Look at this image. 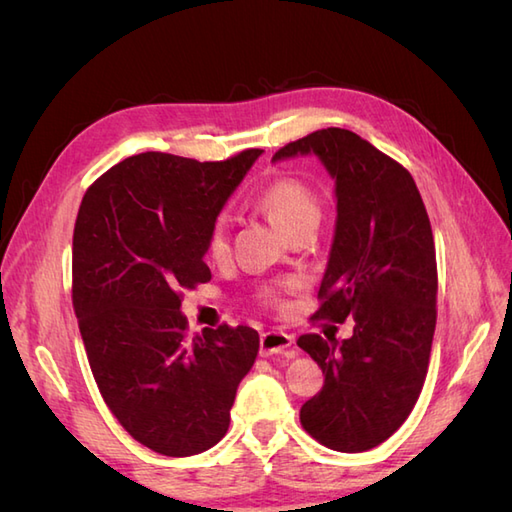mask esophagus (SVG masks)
Wrapping results in <instances>:
<instances>
[{"instance_id":"esophagus-1","label":"esophagus","mask_w":512,"mask_h":512,"mask_svg":"<svg viewBox=\"0 0 512 512\" xmlns=\"http://www.w3.org/2000/svg\"><path fill=\"white\" fill-rule=\"evenodd\" d=\"M292 339L290 334L286 332H264L262 339H259V354L262 356H277V354H284V356H295V352L290 350Z\"/></svg>"}]
</instances>
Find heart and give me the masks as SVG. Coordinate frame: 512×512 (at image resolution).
<instances>
[{"label": "heart", "instance_id": "b5f03b06", "mask_svg": "<svg viewBox=\"0 0 512 512\" xmlns=\"http://www.w3.org/2000/svg\"><path fill=\"white\" fill-rule=\"evenodd\" d=\"M257 202L288 237L308 231V228L317 231L323 217L321 202L314 191L308 184L292 178H281L268 184ZM206 255L215 262L228 255V220L224 215L217 217L209 237H206Z\"/></svg>", "mask_w": 512, "mask_h": 512}]
</instances>
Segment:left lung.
I'll return each mask as SVG.
<instances>
[{
    "label": "left lung",
    "instance_id": "obj_1",
    "mask_svg": "<svg viewBox=\"0 0 512 512\" xmlns=\"http://www.w3.org/2000/svg\"><path fill=\"white\" fill-rule=\"evenodd\" d=\"M317 156L334 180L336 222L317 319L354 334L299 347L325 383L301 407V424L323 447L361 453L407 420L427 376L436 332V246L416 182L405 167L350 129L328 127L279 149L273 162Z\"/></svg>",
    "mask_w": 512,
    "mask_h": 512
}]
</instances>
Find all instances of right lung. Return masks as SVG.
Segmentation results:
<instances>
[{
	"label": "right lung",
	"instance_id": "add662e5",
	"mask_svg": "<svg viewBox=\"0 0 512 512\" xmlns=\"http://www.w3.org/2000/svg\"><path fill=\"white\" fill-rule=\"evenodd\" d=\"M262 149L224 162L147 151L85 191L72 239V303L105 405L169 458L224 438L259 334L239 325L187 334L180 290L211 279L206 237Z\"/></svg>",
	"mask_w": 512,
	"mask_h": 512
}]
</instances>
